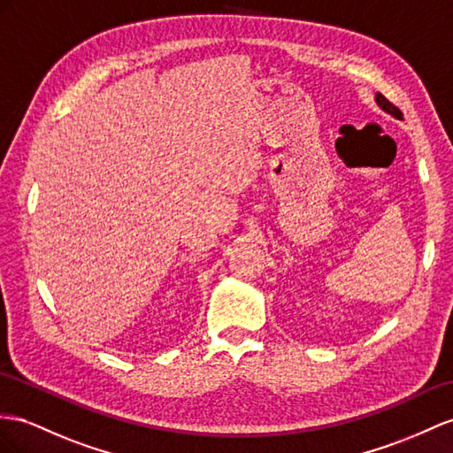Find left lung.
Here are the masks:
<instances>
[{
	"mask_svg": "<svg viewBox=\"0 0 453 453\" xmlns=\"http://www.w3.org/2000/svg\"><path fill=\"white\" fill-rule=\"evenodd\" d=\"M375 103L377 105L385 111L387 114H390V116H394V119H398V120H402V112H400V109H396L392 105V103L385 97V96H380V94H375Z\"/></svg>",
	"mask_w": 453,
	"mask_h": 453,
	"instance_id": "obj_1",
	"label": "left lung"
}]
</instances>
